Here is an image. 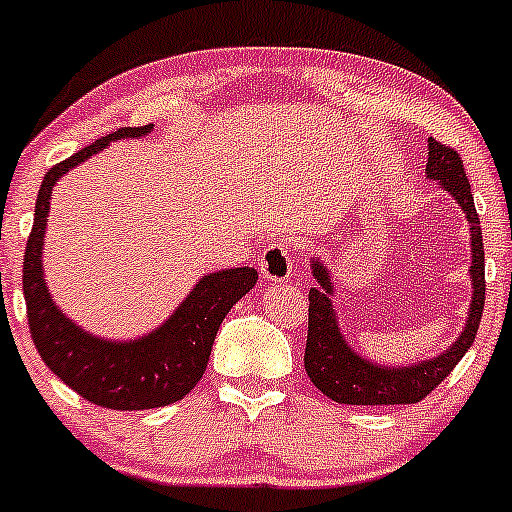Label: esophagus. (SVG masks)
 Segmentation results:
<instances>
[{
	"label": "esophagus",
	"mask_w": 512,
	"mask_h": 512,
	"mask_svg": "<svg viewBox=\"0 0 512 512\" xmlns=\"http://www.w3.org/2000/svg\"><path fill=\"white\" fill-rule=\"evenodd\" d=\"M258 266H261V273L266 281H288V276H291L293 271V254L291 249H288V244H283V241L268 244L266 249H263Z\"/></svg>",
	"instance_id": "1"
}]
</instances>
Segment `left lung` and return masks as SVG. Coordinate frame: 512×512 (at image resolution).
Listing matches in <instances>:
<instances>
[{"label":"left lung","instance_id":"obj_1","mask_svg":"<svg viewBox=\"0 0 512 512\" xmlns=\"http://www.w3.org/2000/svg\"><path fill=\"white\" fill-rule=\"evenodd\" d=\"M426 177L439 179L441 187L458 202L471 226V308H468L466 328L456 337V342L446 352L431 360L414 362L409 367H384L357 355L337 325L333 310V283L330 271L320 258L310 261L318 288H310L308 305V340H305V372L310 382L328 399L337 404H357V407H374V404H416L434 392L453 367L461 362L468 347L473 345L481 325L483 303H486V254H483V234L478 221L476 204H473L471 184L463 172V160L449 145L429 138V162Z\"/></svg>","mask_w":512,"mask_h":512}]
</instances>
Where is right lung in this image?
Listing matches in <instances>:
<instances>
[{"mask_svg": "<svg viewBox=\"0 0 512 512\" xmlns=\"http://www.w3.org/2000/svg\"><path fill=\"white\" fill-rule=\"evenodd\" d=\"M150 130L152 125L115 130L46 172L36 197L21 278L31 340L46 367L91 404L120 412L167 407L187 397L207 370L221 320L258 281V273L249 266L207 273L160 328L138 340L115 342L91 335L56 308L41 266L51 189L59 177L96 155L108 142L142 138Z\"/></svg>", "mask_w": 512, "mask_h": 512, "instance_id": "right-lung-1", "label": "right lung"}]
</instances>
